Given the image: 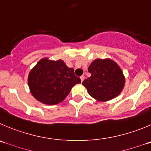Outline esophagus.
<instances>
[{
	"label": "esophagus",
	"mask_w": 151,
	"mask_h": 151,
	"mask_svg": "<svg viewBox=\"0 0 151 151\" xmlns=\"http://www.w3.org/2000/svg\"><path fill=\"white\" fill-rule=\"evenodd\" d=\"M84 79H85V77H84V75L80 76V80H81V82H83V81Z\"/></svg>",
	"instance_id": "obj_1"
}]
</instances>
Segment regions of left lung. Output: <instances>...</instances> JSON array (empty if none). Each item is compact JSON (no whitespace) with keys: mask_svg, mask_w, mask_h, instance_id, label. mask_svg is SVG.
<instances>
[{"mask_svg":"<svg viewBox=\"0 0 151 151\" xmlns=\"http://www.w3.org/2000/svg\"><path fill=\"white\" fill-rule=\"evenodd\" d=\"M88 71L91 77L82 84L92 98L99 101H107L122 92L125 79L122 69L114 61L97 59L91 63Z\"/></svg>","mask_w":151,"mask_h":151,"instance_id":"left-lung-1","label":"left lung"}]
</instances>
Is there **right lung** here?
Listing matches in <instances>:
<instances>
[{
  "mask_svg": "<svg viewBox=\"0 0 151 151\" xmlns=\"http://www.w3.org/2000/svg\"><path fill=\"white\" fill-rule=\"evenodd\" d=\"M81 80L76 77L72 68L63 60L42 59L29 72L28 85L31 94L37 101L47 105L62 102L71 88Z\"/></svg>",
  "mask_w": 151,
  "mask_h": 151,
  "instance_id": "right-lung-1",
  "label": "right lung"
}]
</instances>
